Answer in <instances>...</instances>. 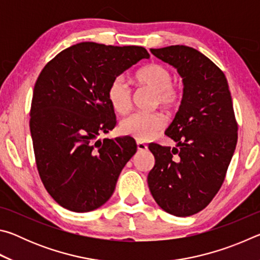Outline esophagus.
<instances>
[{
  "instance_id": "34e87169",
  "label": "esophagus",
  "mask_w": 260,
  "mask_h": 260,
  "mask_svg": "<svg viewBox=\"0 0 260 260\" xmlns=\"http://www.w3.org/2000/svg\"><path fill=\"white\" fill-rule=\"evenodd\" d=\"M136 146H138V150L139 151H146L147 149H148L147 144L143 143V142H140V141H138V142H136Z\"/></svg>"
}]
</instances>
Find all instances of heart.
<instances>
[{"instance_id":"b5f03b06","label":"heart","mask_w":260,"mask_h":260,"mask_svg":"<svg viewBox=\"0 0 260 260\" xmlns=\"http://www.w3.org/2000/svg\"><path fill=\"white\" fill-rule=\"evenodd\" d=\"M136 81L156 91L155 104L167 110L175 109L181 101V93L173 86V73L164 65L152 63L136 73ZM108 101L117 113H127L132 108V90L122 77L113 79L108 87ZM160 112H136L122 119L120 132L138 141H149L165 127Z\"/></svg>"}]
</instances>
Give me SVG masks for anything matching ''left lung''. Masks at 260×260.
I'll return each mask as SVG.
<instances>
[{
    "label": "left lung",
    "instance_id": "obj_1",
    "mask_svg": "<svg viewBox=\"0 0 260 260\" xmlns=\"http://www.w3.org/2000/svg\"><path fill=\"white\" fill-rule=\"evenodd\" d=\"M183 78V98L165 134L177 148L149 144L155 166L148 186L156 203L177 217L209 205L225 180L237 142V121L225 74L187 46L150 49Z\"/></svg>",
    "mask_w": 260,
    "mask_h": 260
}]
</instances>
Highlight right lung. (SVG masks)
I'll list each match as a JSON object with an SVG mask.
<instances>
[{"instance_id":"obj_1","label":"right lung","mask_w":260,"mask_h":260,"mask_svg":"<svg viewBox=\"0 0 260 260\" xmlns=\"http://www.w3.org/2000/svg\"><path fill=\"white\" fill-rule=\"evenodd\" d=\"M149 57L143 47L81 42L39 74L29 111L35 162L43 186L63 208L89 212L112 196L136 143L129 136L96 140L117 122L108 87Z\"/></svg>"}]
</instances>
